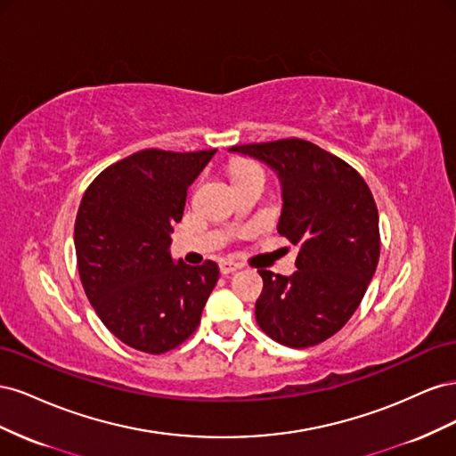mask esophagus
Returning a JSON list of instances; mask_svg holds the SVG:
<instances>
[{
    "label": "esophagus",
    "mask_w": 456,
    "mask_h": 456,
    "mask_svg": "<svg viewBox=\"0 0 456 456\" xmlns=\"http://www.w3.org/2000/svg\"><path fill=\"white\" fill-rule=\"evenodd\" d=\"M238 270H240V265H236V262H232V260H223V262H220V273H223V275L233 273V272H238Z\"/></svg>",
    "instance_id": "obj_1"
}]
</instances>
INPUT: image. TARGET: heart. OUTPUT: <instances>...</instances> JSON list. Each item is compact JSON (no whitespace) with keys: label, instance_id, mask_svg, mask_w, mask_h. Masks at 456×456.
<instances>
[{"label":"heart","instance_id":"obj_1","mask_svg":"<svg viewBox=\"0 0 456 456\" xmlns=\"http://www.w3.org/2000/svg\"><path fill=\"white\" fill-rule=\"evenodd\" d=\"M249 169H258L255 163H241V165H238L236 167V171H233V175H238V173H243V171H249Z\"/></svg>","mask_w":456,"mask_h":456}]
</instances>
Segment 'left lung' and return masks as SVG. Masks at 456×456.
<instances>
[{
    "mask_svg": "<svg viewBox=\"0 0 456 456\" xmlns=\"http://www.w3.org/2000/svg\"><path fill=\"white\" fill-rule=\"evenodd\" d=\"M278 175L283 209L278 232L298 245L297 272L258 270L256 323L275 342L315 346L360 306L379 265V211L362 175L308 141L232 146Z\"/></svg>",
    "mask_w": 456,
    "mask_h": 456,
    "instance_id": "obj_1",
    "label": "left lung"
}]
</instances>
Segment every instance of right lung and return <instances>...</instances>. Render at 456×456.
Returning <instances> with one entry per match:
<instances>
[{
    "label": "right lung",
    "mask_w": 456,
    "mask_h": 456,
    "mask_svg": "<svg viewBox=\"0 0 456 456\" xmlns=\"http://www.w3.org/2000/svg\"><path fill=\"white\" fill-rule=\"evenodd\" d=\"M216 150H142L94 178L76 216L77 270L96 315L123 344L163 354L194 333L218 280L213 260L171 256L186 190Z\"/></svg>",
    "instance_id": "add662e5"
}]
</instances>
